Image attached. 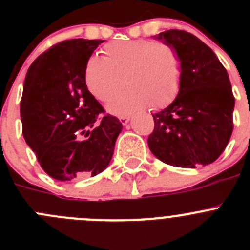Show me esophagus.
<instances>
[{"label":"esophagus","mask_w":250,"mask_h":250,"mask_svg":"<svg viewBox=\"0 0 250 250\" xmlns=\"http://www.w3.org/2000/svg\"><path fill=\"white\" fill-rule=\"evenodd\" d=\"M119 120H120V123L123 124V125H126L130 120V116H120V118H119Z\"/></svg>","instance_id":"34e87169"}]
</instances>
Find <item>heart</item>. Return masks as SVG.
<instances>
[{"label":"heart","instance_id":"b5f03b06","mask_svg":"<svg viewBox=\"0 0 250 250\" xmlns=\"http://www.w3.org/2000/svg\"><path fill=\"white\" fill-rule=\"evenodd\" d=\"M85 68L86 87L92 96L109 103L125 86L129 89L109 105V111L126 115L149 105L161 109L179 91L182 63L175 48L154 40H119L103 48Z\"/></svg>","mask_w":250,"mask_h":250}]
</instances>
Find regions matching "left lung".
<instances>
[{
  "label": "left lung",
  "instance_id": "left-lung-1",
  "mask_svg": "<svg viewBox=\"0 0 250 250\" xmlns=\"http://www.w3.org/2000/svg\"><path fill=\"white\" fill-rule=\"evenodd\" d=\"M155 39L175 48L182 77L175 100L152 114L155 126L147 139L149 149L173 167L211 164L233 132L235 99L228 72L213 50L187 31L167 30Z\"/></svg>",
  "mask_w": 250,
  "mask_h": 250
}]
</instances>
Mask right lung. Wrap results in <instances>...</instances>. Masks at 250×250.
<instances>
[{
	"mask_svg": "<svg viewBox=\"0 0 250 250\" xmlns=\"http://www.w3.org/2000/svg\"><path fill=\"white\" fill-rule=\"evenodd\" d=\"M104 40L59 42L35 60L21 99L23 138L40 165L60 182L95 176L107 167L123 130L87 90L85 68Z\"/></svg>",
	"mask_w": 250,
	"mask_h": 250,
	"instance_id": "1",
	"label": "right lung"
}]
</instances>
